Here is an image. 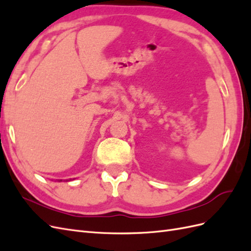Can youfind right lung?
I'll list each match as a JSON object with an SVG mask.
<instances>
[{"label": "right lung", "mask_w": 251, "mask_h": 251, "mask_svg": "<svg viewBox=\"0 0 251 251\" xmlns=\"http://www.w3.org/2000/svg\"><path fill=\"white\" fill-rule=\"evenodd\" d=\"M70 180H72V179H70ZM70 180H68V181H70ZM57 181H59V182H60V181H63V180H57Z\"/></svg>", "instance_id": "obj_1"}]
</instances>
